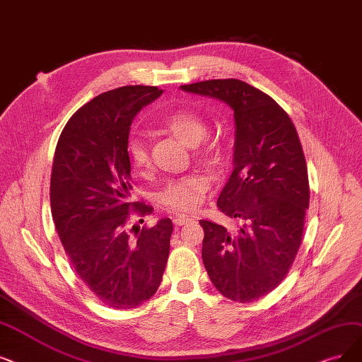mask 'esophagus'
I'll use <instances>...</instances> for the list:
<instances>
[{
	"label": "esophagus",
	"mask_w": 362,
	"mask_h": 362,
	"mask_svg": "<svg viewBox=\"0 0 362 362\" xmlns=\"http://www.w3.org/2000/svg\"><path fill=\"white\" fill-rule=\"evenodd\" d=\"M193 218L192 216H189V215H184V214H180V215H177L175 218H173V224H175L177 227H181V226H184V224H187V223H190Z\"/></svg>",
	"instance_id": "1"
}]
</instances>
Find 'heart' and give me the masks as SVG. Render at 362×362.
Masks as SVG:
<instances>
[{"instance_id": "1", "label": "heart", "mask_w": 362, "mask_h": 362, "mask_svg": "<svg viewBox=\"0 0 362 362\" xmlns=\"http://www.w3.org/2000/svg\"><path fill=\"white\" fill-rule=\"evenodd\" d=\"M156 124L163 131L177 136L189 147H200L202 141L208 134V123L202 115L189 108L172 110L162 117H158ZM208 150V148H202ZM129 160L135 168H146L150 162V153L147 139L144 135H135L127 144ZM208 190L206 180L202 177H182L169 181L165 189L158 193V202L166 209L175 212L194 211L205 200Z\"/></svg>"}]
</instances>
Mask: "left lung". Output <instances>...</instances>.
Returning a JSON list of instances; mask_svg holds the SVG:
<instances>
[{
    "label": "left lung",
    "mask_w": 362,
    "mask_h": 362,
    "mask_svg": "<svg viewBox=\"0 0 362 362\" xmlns=\"http://www.w3.org/2000/svg\"><path fill=\"white\" fill-rule=\"evenodd\" d=\"M181 89L220 99L233 110V172L216 206L242 226L228 231L200 220L202 258L224 297L257 300L284 281L301 243L309 180L297 131L269 95L245 81L206 80Z\"/></svg>",
    "instance_id": "1"
}]
</instances>
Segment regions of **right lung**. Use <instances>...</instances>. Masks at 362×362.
I'll use <instances>...</instances> for the list:
<instances>
[{
    "label": "right lung",
    "mask_w": 362,
    "mask_h": 362,
    "mask_svg": "<svg viewBox=\"0 0 362 362\" xmlns=\"http://www.w3.org/2000/svg\"><path fill=\"white\" fill-rule=\"evenodd\" d=\"M163 93L154 86H124L83 105L57 141L50 178L52 216L71 266L112 309H134L162 282L172 221L129 226L130 212L153 208L131 200L129 131L135 115Z\"/></svg>",
    "instance_id": "right-lung-1"
}]
</instances>
